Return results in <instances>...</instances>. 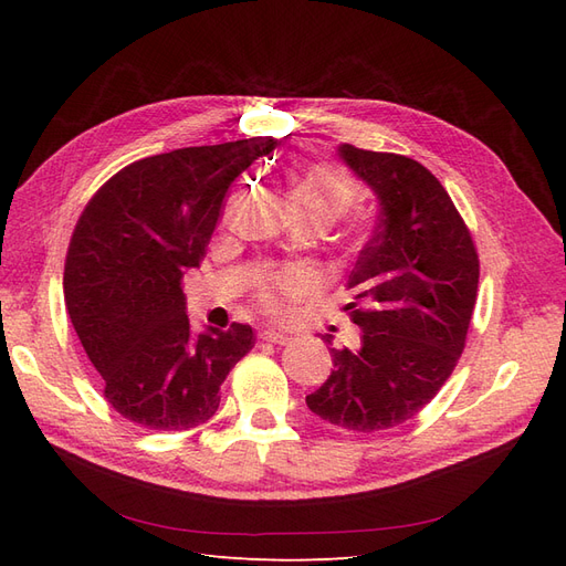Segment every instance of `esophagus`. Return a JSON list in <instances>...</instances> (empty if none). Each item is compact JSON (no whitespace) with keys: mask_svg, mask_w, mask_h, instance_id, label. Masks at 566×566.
Masks as SVG:
<instances>
[{"mask_svg":"<svg viewBox=\"0 0 566 566\" xmlns=\"http://www.w3.org/2000/svg\"><path fill=\"white\" fill-rule=\"evenodd\" d=\"M260 337H262L264 342H271V345H287V342H290V337H287L285 333H281V331H273V328L262 331V333H260Z\"/></svg>","mask_w":566,"mask_h":566,"instance_id":"1","label":"esophagus"}]
</instances>
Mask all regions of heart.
<instances>
[{"label": "heart", "mask_w": 566, "mask_h": 566, "mask_svg": "<svg viewBox=\"0 0 566 566\" xmlns=\"http://www.w3.org/2000/svg\"><path fill=\"white\" fill-rule=\"evenodd\" d=\"M356 200V191L345 172L331 165L304 169L290 186V205L297 214H318L328 221L347 214ZM314 276L304 269H285L271 273L260 285L262 306L271 314H285L290 304L314 287Z\"/></svg>", "instance_id": "1"}]
</instances>
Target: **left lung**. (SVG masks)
<instances>
[{
	"label": "left lung",
	"mask_w": 566,
	"mask_h": 566,
	"mask_svg": "<svg viewBox=\"0 0 566 566\" xmlns=\"http://www.w3.org/2000/svg\"><path fill=\"white\" fill-rule=\"evenodd\" d=\"M337 156L373 188L380 214L347 281L361 347L331 349L335 370L306 406L370 434L418 416L451 378L474 312L479 256L447 188L418 160L352 144Z\"/></svg>",
	"instance_id": "1"
}]
</instances>
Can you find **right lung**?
I'll use <instances>...</instances> for the list:
<instances>
[{
    "instance_id": "1",
    "label": "right lung",
    "mask_w": 566,
    "mask_h": 566,
    "mask_svg": "<svg viewBox=\"0 0 566 566\" xmlns=\"http://www.w3.org/2000/svg\"><path fill=\"white\" fill-rule=\"evenodd\" d=\"M279 146L254 136L136 160L82 210L65 254L67 316L119 416L148 430L208 422L254 347L245 323L196 335L181 279L200 266L233 179Z\"/></svg>"
}]
</instances>
